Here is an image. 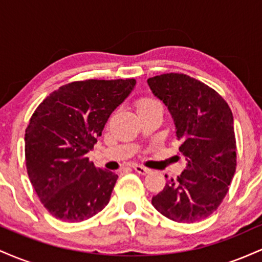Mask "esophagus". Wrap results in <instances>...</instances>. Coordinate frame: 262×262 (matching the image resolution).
<instances>
[{
	"mask_svg": "<svg viewBox=\"0 0 262 262\" xmlns=\"http://www.w3.org/2000/svg\"><path fill=\"white\" fill-rule=\"evenodd\" d=\"M133 169L137 171L138 173H141V175H146V173L150 172V169L145 166H141V165H134Z\"/></svg>",
	"mask_w": 262,
	"mask_h": 262,
	"instance_id": "34e87169",
	"label": "esophagus"
}]
</instances>
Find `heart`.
I'll return each instance as SVG.
<instances>
[{"mask_svg":"<svg viewBox=\"0 0 262 262\" xmlns=\"http://www.w3.org/2000/svg\"><path fill=\"white\" fill-rule=\"evenodd\" d=\"M155 106H160L158 100H155L154 97H150V96H143L140 97L139 100L137 101V110H145V108H150V107H155Z\"/></svg>","mask_w":262,"mask_h":262,"instance_id":"obj_1","label":"heart"}]
</instances>
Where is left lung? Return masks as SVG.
I'll return each instance as SVG.
<instances>
[{
  "label": "left lung",
  "instance_id": "1",
  "mask_svg": "<svg viewBox=\"0 0 262 262\" xmlns=\"http://www.w3.org/2000/svg\"><path fill=\"white\" fill-rule=\"evenodd\" d=\"M151 91L169 108L176 125L179 151L187 165L151 203L179 223L209 217L223 202L236 169L233 113L224 98L185 74L150 77Z\"/></svg>",
  "mask_w": 262,
  "mask_h": 262
}]
</instances>
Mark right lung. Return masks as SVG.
<instances>
[{
	"instance_id": "right-lung-1",
	"label": "right lung",
	"mask_w": 262,
	"mask_h": 262,
	"mask_svg": "<svg viewBox=\"0 0 262 262\" xmlns=\"http://www.w3.org/2000/svg\"><path fill=\"white\" fill-rule=\"evenodd\" d=\"M135 82L74 81L50 93L34 111L25 135L27 172L53 217L86 221L110 202L118 176L95 167L86 154Z\"/></svg>"
}]
</instances>
